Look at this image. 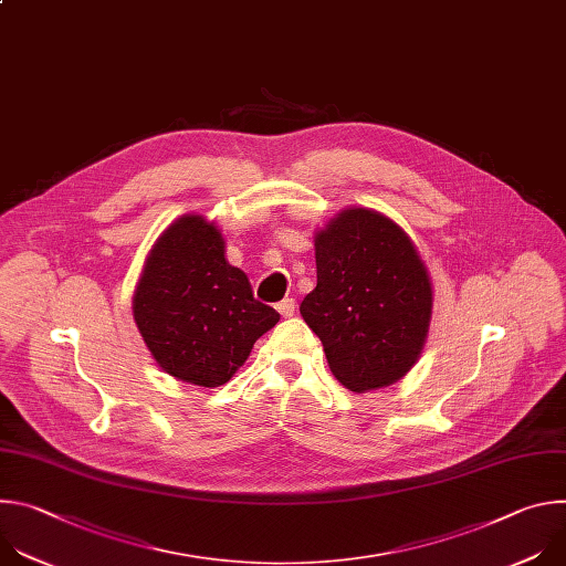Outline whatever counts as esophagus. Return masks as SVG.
<instances>
[{"mask_svg": "<svg viewBox=\"0 0 566 566\" xmlns=\"http://www.w3.org/2000/svg\"><path fill=\"white\" fill-rule=\"evenodd\" d=\"M295 300L293 297H286V300H282L280 304H277V311L282 313V317H293L295 315Z\"/></svg>", "mask_w": 566, "mask_h": 566, "instance_id": "1", "label": "esophagus"}]
</instances>
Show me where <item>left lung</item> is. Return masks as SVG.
<instances>
[{"instance_id": "8db88e82", "label": "left lung", "mask_w": 566, "mask_h": 566, "mask_svg": "<svg viewBox=\"0 0 566 566\" xmlns=\"http://www.w3.org/2000/svg\"><path fill=\"white\" fill-rule=\"evenodd\" d=\"M317 284L300 313L352 391L387 387L417 363L432 286L410 237L391 219L352 208L315 237Z\"/></svg>"}]
</instances>
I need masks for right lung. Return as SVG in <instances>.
Here are the masks:
<instances>
[{
  "label": "right lung",
  "instance_id": "obj_1",
  "mask_svg": "<svg viewBox=\"0 0 566 566\" xmlns=\"http://www.w3.org/2000/svg\"><path fill=\"white\" fill-rule=\"evenodd\" d=\"M134 319L160 369L219 387L277 325L280 313L255 300L247 273L226 262L221 232L186 214L158 237L145 262Z\"/></svg>",
  "mask_w": 566,
  "mask_h": 566
}]
</instances>
